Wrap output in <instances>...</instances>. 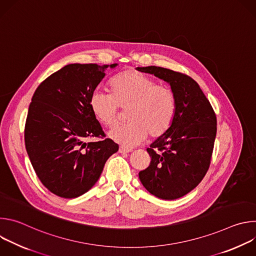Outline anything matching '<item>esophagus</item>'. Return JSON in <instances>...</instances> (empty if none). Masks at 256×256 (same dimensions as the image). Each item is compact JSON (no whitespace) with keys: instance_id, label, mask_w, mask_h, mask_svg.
I'll list each match as a JSON object with an SVG mask.
<instances>
[{"instance_id":"1","label":"esophagus","mask_w":256,"mask_h":256,"mask_svg":"<svg viewBox=\"0 0 256 256\" xmlns=\"http://www.w3.org/2000/svg\"><path fill=\"white\" fill-rule=\"evenodd\" d=\"M118 151H120V153H130V152H132V149L126 148V147H124V146H120Z\"/></svg>"}]
</instances>
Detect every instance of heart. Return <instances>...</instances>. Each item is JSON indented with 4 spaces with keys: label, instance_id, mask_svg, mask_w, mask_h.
Returning <instances> with one entry per match:
<instances>
[{
    "label": "heart",
    "instance_id": "obj_1",
    "mask_svg": "<svg viewBox=\"0 0 256 256\" xmlns=\"http://www.w3.org/2000/svg\"><path fill=\"white\" fill-rule=\"evenodd\" d=\"M110 94L92 92L89 106L100 124L114 128L118 122L120 109L126 108L128 122L110 132L116 142L132 147L150 136H163L172 126L177 114V98L166 84L134 70H126L108 84Z\"/></svg>",
    "mask_w": 256,
    "mask_h": 256
}]
</instances>
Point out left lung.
<instances>
[{"label":"left lung","instance_id":"obj_1","mask_svg":"<svg viewBox=\"0 0 256 256\" xmlns=\"http://www.w3.org/2000/svg\"><path fill=\"white\" fill-rule=\"evenodd\" d=\"M138 70L168 82L177 98L171 128L147 149L151 163L140 171L142 184L162 200H176L198 186L208 170L216 134V116L198 84L188 75L161 66Z\"/></svg>","mask_w":256,"mask_h":256}]
</instances>
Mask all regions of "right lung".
<instances>
[{"label": "right lung", "mask_w": 256, "mask_h": 256, "mask_svg": "<svg viewBox=\"0 0 256 256\" xmlns=\"http://www.w3.org/2000/svg\"><path fill=\"white\" fill-rule=\"evenodd\" d=\"M116 64H70L48 77L35 90L24 128L27 154L42 184L64 198L87 192L118 144L93 116L89 98ZM100 138L97 142L86 140Z\"/></svg>", "instance_id": "right-lung-1"}]
</instances>
